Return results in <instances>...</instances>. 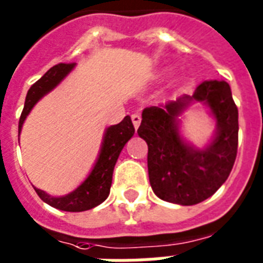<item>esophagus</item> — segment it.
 <instances>
[{
  "label": "esophagus",
  "mask_w": 263,
  "mask_h": 263,
  "mask_svg": "<svg viewBox=\"0 0 263 263\" xmlns=\"http://www.w3.org/2000/svg\"><path fill=\"white\" fill-rule=\"evenodd\" d=\"M131 119H132V123H134V127H135V128L139 127L140 121H142V117H140L138 113H135V115L131 116Z\"/></svg>",
  "instance_id": "34e87169"
}]
</instances>
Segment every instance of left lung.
Here are the masks:
<instances>
[{
	"label": "left lung",
	"mask_w": 263,
	"mask_h": 263,
	"mask_svg": "<svg viewBox=\"0 0 263 263\" xmlns=\"http://www.w3.org/2000/svg\"><path fill=\"white\" fill-rule=\"evenodd\" d=\"M194 102L208 104L217 121L216 135L204 149L185 144L178 132L177 117ZM138 134L148 146V179L158 198L184 206L208 199L228 179L236 160L239 111L229 84L208 80L192 95L146 107Z\"/></svg>",
	"instance_id": "8db88e82"
}]
</instances>
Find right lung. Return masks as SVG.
I'll return each instance as SVG.
<instances>
[{"label": "right lung", "instance_id": "right-lung-1", "mask_svg": "<svg viewBox=\"0 0 263 263\" xmlns=\"http://www.w3.org/2000/svg\"><path fill=\"white\" fill-rule=\"evenodd\" d=\"M73 67H75L73 63L57 64L50 68L38 82H35L31 86L27 92L24 107L18 120V135L22 131L24 120L31 109L35 106V103L38 102L43 95H46L49 91L53 90L73 69ZM134 134H135V128L131 121V117L125 116L121 123L107 128L94 168L87 179L84 180L75 191L69 192L65 196H50L42 190L35 188L39 198L47 204L64 212H84L102 203L110 192L111 176H113V169L117 162V158L125 143L131 139Z\"/></svg>", "mask_w": 263, "mask_h": 263}]
</instances>
